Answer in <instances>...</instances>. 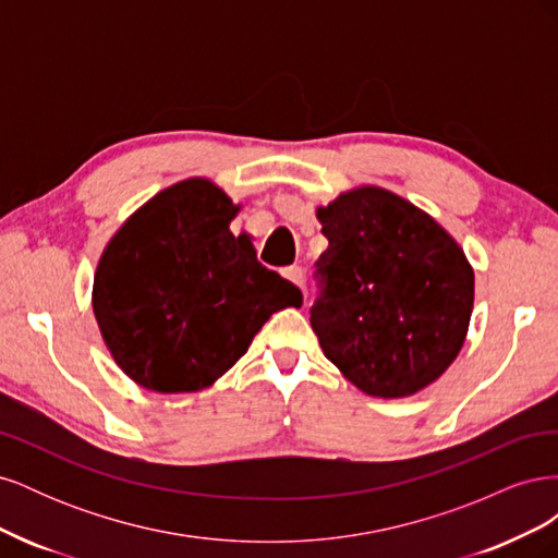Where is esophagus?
Wrapping results in <instances>:
<instances>
[{"label": "esophagus", "instance_id": "34e87169", "mask_svg": "<svg viewBox=\"0 0 558 558\" xmlns=\"http://www.w3.org/2000/svg\"><path fill=\"white\" fill-rule=\"evenodd\" d=\"M283 277L289 279L291 283H295L298 289H305V275H302V267H298V265L286 267V269H283Z\"/></svg>", "mask_w": 558, "mask_h": 558}]
</instances>
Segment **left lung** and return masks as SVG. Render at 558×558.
Wrapping results in <instances>:
<instances>
[{
  "label": "left lung",
  "mask_w": 558,
  "mask_h": 558,
  "mask_svg": "<svg viewBox=\"0 0 558 558\" xmlns=\"http://www.w3.org/2000/svg\"><path fill=\"white\" fill-rule=\"evenodd\" d=\"M328 248L312 328L326 359L363 393L408 398L463 349L475 272L430 214L381 185L316 207Z\"/></svg>",
  "instance_id": "1"
}]
</instances>
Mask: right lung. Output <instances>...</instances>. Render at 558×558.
Instances as JSON below:
<instances>
[{"label":"right lung","mask_w":558,"mask_h":558,"mask_svg":"<svg viewBox=\"0 0 558 558\" xmlns=\"http://www.w3.org/2000/svg\"><path fill=\"white\" fill-rule=\"evenodd\" d=\"M211 179L156 193L113 232L93 279V314L111 359L156 393L205 391L265 320L302 293L230 232L240 214Z\"/></svg>","instance_id":"1"}]
</instances>
